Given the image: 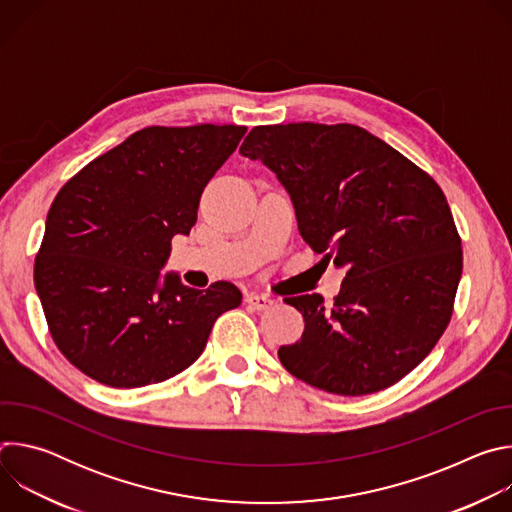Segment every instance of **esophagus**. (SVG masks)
<instances>
[{
	"label": "esophagus",
	"instance_id": "34e87169",
	"mask_svg": "<svg viewBox=\"0 0 512 512\" xmlns=\"http://www.w3.org/2000/svg\"><path fill=\"white\" fill-rule=\"evenodd\" d=\"M253 310L261 312V310H267L273 306V300L269 296H263V294H249L247 300H245Z\"/></svg>",
	"mask_w": 512,
	"mask_h": 512
}]
</instances>
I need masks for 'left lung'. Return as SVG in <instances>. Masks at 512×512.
Segmentation results:
<instances>
[{
    "label": "left lung",
    "mask_w": 512,
    "mask_h": 512,
    "mask_svg": "<svg viewBox=\"0 0 512 512\" xmlns=\"http://www.w3.org/2000/svg\"><path fill=\"white\" fill-rule=\"evenodd\" d=\"M241 154L277 176L322 261L346 269L330 308L320 294L285 300L306 328L279 348L283 367L346 397L401 381L444 334L462 277V241L442 188L348 123L261 125Z\"/></svg>",
    "instance_id": "8db88e82"
}]
</instances>
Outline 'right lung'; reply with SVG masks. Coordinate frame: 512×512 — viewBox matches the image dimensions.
Segmentation results:
<instances>
[{
    "mask_svg": "<svg viewBox=\"0 0 512 512\" xmlns=\"http://www.w3.org/2000/svg\"><path fill=\"white\" fill-rule=\"evenodd\" d=\"M247 133L241 125L145 127L85 166L54 198L34 285L60 352L117 389L162 383L202 354L243 294L162 273L190 235L204 186Z\"/></svg>",
    "mask_w": 512,
    "mask_h": 512,
    "instance_id": "right-lung-1",
    "label": "right lung"
}]
</instances>
